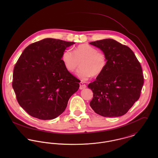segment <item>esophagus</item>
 <instances>
[{"label": "esophagus", "instance_id": "esophagus-1", "mask_svg": "<svg viewBox=\"0 0 158 158\" xmlns=\"http://www.w3.org/2000/svg\"><path fill=\"white\" fill-rule=\"evenodd\" d=\"M86 88V85H85L83 83L80 82V89H83Z\"/></svg>", "mask_w": 158, "mask_h": 158}]
</instances>
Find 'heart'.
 Listing matches in <instances>:
<instances>
[{
	"mask_svg": "<svg viewBox=\"0 0 158 158\" xmlns=\"http://www.w3.org/2000/svg\"><path fill=\"white\" fill-rule=\"evenodd\" d=\"M74 53L69 49L64 50L62 54V61L69 72H73L80 66L77 74L82 80H88L90 76L96 77L101 74L107 64L105 54L98 52L95 47L88 44H81L74 49Z\"/></svg>",
	"mask_w": 158,
	"mask_h": 158,
	"instance_id": "1",
	"label": "heart"
}]
</instances>
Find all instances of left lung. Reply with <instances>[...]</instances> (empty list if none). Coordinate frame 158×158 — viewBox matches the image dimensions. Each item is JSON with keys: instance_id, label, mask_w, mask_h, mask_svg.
Instances as JSON below:
<instances>
[{"instance_id": "left-lung-1", "label": "left lung", "mask_w": 158, "mask_h": 158, "mask_svg": "<svg viewBox=\"0 0 158 158\" xmlns=\"http://www.w3.org/2000/svg\"><path fill=\"white\" fill-rule=\"evenodd\" d=\"M89 44L100 48L107 58L105 70L88 86L93 92L90 107L103 117L122 116L139 98L143 85L140 63L128 47L113 39Z\"/></svg>"}]
</instances>
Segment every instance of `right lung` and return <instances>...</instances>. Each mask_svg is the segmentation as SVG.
Instances as JSON below:
<instances>
[{"label": "right lung", "instance_id": "add662e5", "mask_svg": "<svg viewBox=\"0 0 158 158\" xmlns=\"http://www.w3.org/2000/svg\"><path fill=\"white\" fill-rule=\"evenodd\" d=\"M75 44L45 38L27 46L13 70L12 86L19 105L31 116L53 119L66 110L78 90V80L65 68L61 56Z\"/></svg>", "mask_w": 158, "mask_h": 158}]
</instances>
